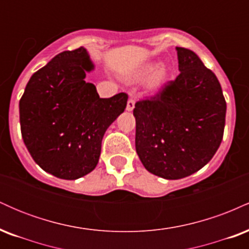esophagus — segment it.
I'll use <instances>...</instances> for the list:
<instances>
[{"label": "esophagus", "instance_id": "34e87169", "mask_svg": "<svg viewBox=\"0 0 249 249\" xmlns=\"http://www.w3.org/2000/svg\"><path fill=\"white\" fill-rule=\"evenodd\" d=\"M134 104H136V99H134L133 97H131V98H128L127 105H126V110H127V111H132L133 108H134Z\"/></svg>", "mask_w": 249, "mask_h": 249}]
</instances>
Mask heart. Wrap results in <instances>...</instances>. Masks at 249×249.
I'll return each instance as SVG.
<instances>
[{
	"mask_svg": "<svg viewBox=\"0 0 249 249\" xmlns=\"http://www.w3.org/2000/svg\"><path fill=\"white\" fill-rule=\"evenodd\" d=\"M148 73H152L150 77V79H148V85L152 88L158 87V85L162 82V79H164V76H165L164 71L157 70V65H152V64L147 65V67L142 71V76L148 75Z\"/></svg>",
	"mask_w": 249,
	"mask_h": 249,
	"instance_id": "heart-1",
	"label": "heart"
}]
</instances>
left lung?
I'll list each match as a JSON object with an SVG mask.
<instances>
[{"label":"left lung","mask_w":249,"mask_h":249,"mask_svg":"<svg viewBox=\"0 0 249 249\" xmlns=\"http://www.w3.org/2000/svg\"><path fill=\"white\" fill-rule=\"evenodd\" d=\"M180 73L134 104L136 150L148 172L181 179L204 167L224 137L221 85L192 50L177 47Z\"/></svg>","instance_id":"left-lung-1"}]
</instances>
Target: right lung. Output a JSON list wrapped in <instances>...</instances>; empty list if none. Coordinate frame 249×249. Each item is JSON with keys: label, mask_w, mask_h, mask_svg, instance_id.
I'll list each match as a JSON object with an SVG mask.
<instances>
[{"label": "right lung", "mask_w": 249, "mask_h": 249, "mask_svg": "<svg viewBox=\"0 0 249 249\" xmlns=\"http://www.w3.org/2000/svg\"><path fill=\"white\" fill-rule=\"evenodd\" d=\"M92 69L83 47L63 51L31 76L19 99L25 146L57 178L75 180L95 170L105 131L126 107L125 92L99 98L84 81Z\"/></svg>", "instance_id": "obj_1"}]
</instances>
